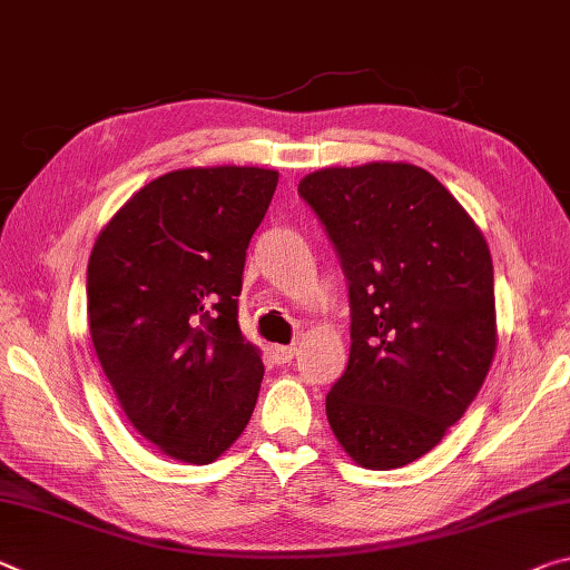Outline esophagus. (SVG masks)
Listing matches in <instances>:
<instances>
[{
  "instance_id": "esophagus-1",
  "label": "esophagus",
  "mask_w": 570,
  "mask_h": 570,
  "mask_svg": "<svg viewBox=\"0 0 570 570\" xmlns=\"http://www.w3.org/2000/svg\"><path fill=\"white\" fill-rule=\"evenodd\" d=\"M271 355H274L278 365L292 363L294 355H296V347L294 345H271Z\"/></svg>"
}]
</instances>
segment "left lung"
<instances>
[{
  "instance_id": "left-lung-1",
  "label": "left lung",
  "mask_w": 570,
  "mask_h": 570,
  "mask_svg": "<svg viewBox=\"0 0 570 570\" xmlns=\"http://www.w3.org/2000/svg\"><path fill=\"white\" fill-rule=\"evenodd\" d=\"M299 197L347 278L350 363L327 393L330 426L357 464H411L490 373V248L449 189L403 161L314 171Z\"/></svg>"
}]
</instances>
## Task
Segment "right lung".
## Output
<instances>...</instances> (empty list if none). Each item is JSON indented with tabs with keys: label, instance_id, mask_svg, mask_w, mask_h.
<instances>
[{
	"label": "right lung",
	"instance_id": "right-lung-1",
	"mask_svg": "<svg viewBox=\"0 0 570 570\" xmlns=\"http://www.w3.org/2000/svg\"><path fill=\"white\" fill-rule=\"evenodd\" d=\"M276 183L261 167L167 171L114 215L90 253L98 363L134 429L179 462L220 456L256 405L264 363L243 340L238 296Z\"/></svg>",
	"mask_w": 570,
	"mask_h": 570
}]
</instances>
